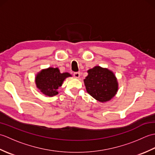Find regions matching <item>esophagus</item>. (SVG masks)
<instances>
[{
    "label": "esophagus",
    "instance_id": "obj_1",
    "mask_svg": "<svg viewBox=\"0 0 155 155\" xmlns=\"http://www.w3.org/2000/svg\"><path fill=\"white\" fill-rule=\"evenodd\" d=\"M74 77L77 78H78L80 77V72H75L73 73Z\"/></svg>",
    "mask_w": 155,
    "mask_h": 155
}]
</instances>
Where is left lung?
<instances>
[{"label":"left lung","mask_w":155,"mask_h":155,"mask_svg":"<svg viewBox=\"0 0 155 155\" xmlns=\"http://www.w3.org/2000/svg\"><path fill=\"white\" fill-rule=\"evenodd\" d=\"M88 73L84 82L91 96L100 102H107L116 94L118 83L113 72L97 66L88 70Z\"/></svg>","instance_id":"8db88e82"}]
</instances>
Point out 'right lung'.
Here are the masks:
<instances>
[{
    "label": "right lung",
    "mask_w": 155,
    "mask_h": 155,
    "mask_svg": "<svg viewBox=\"0 0 155 155\" xmlns=\"http://www.w3.org/2000/svg\"><path fill=\"white\" fill-rule=\"evenodd\" d=\"M71 77L68 72L61 73L58 68H48L42 70L36 77V84L44 94L52 97L58 94L57 89L67 77Z\"/></svg>",
    "instance_id": "1"
}]
</instances>
